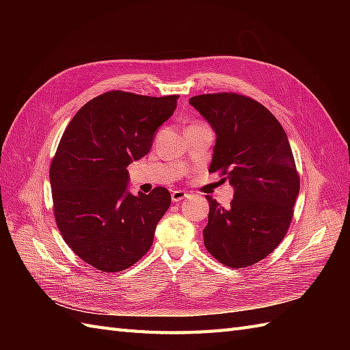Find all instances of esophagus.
<instances>
[{"instance_id": "esophagus-1", "label": "esophagus", "mask_w": 350, "mask_h": 350, "mask_svg": "<svg viewBox=\"0 0 350 350\" xmlns=\"http://www.w3.org/2000/svg\"><path fill=\"white\" fill-rule=\"evenodd\" d=\"M185 197H188V193L183 191V189H175V191H172V194H171V198L174 203H178V201L184 200Z\"/></svg>"}]
</instances>
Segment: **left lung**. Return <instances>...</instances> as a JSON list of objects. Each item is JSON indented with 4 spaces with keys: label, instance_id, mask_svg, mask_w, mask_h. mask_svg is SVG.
<instances>
[{
    "label": "left lung",
    "instance_id": "8db88e82",
    "mask_svg": "<svg viewBox=\"0 0 350 350\" xmlns=\"http://www.w3.org/2000/svg\"><path fill=\"white\" fill-rule=\"evenodd\" d=\"M189 103L216 133L210 172L234 187L228 207L208 200L204 245L219 262L243 269L266 258L284 238L299 194V174L283 126L243 94H198Z\"/></svg>",
    "mask_w": 350,
    "mask_h": 350
}]
</instances>
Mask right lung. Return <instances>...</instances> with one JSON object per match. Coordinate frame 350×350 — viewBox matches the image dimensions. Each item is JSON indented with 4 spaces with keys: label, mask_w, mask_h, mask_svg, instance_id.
<instances>
[{
    "label": "right lung",
    "mask_w": 350,
    "mask_h": 350,
    "mask_svg": "<svg viewBox=\"0 0 350 350\" xmlns=\"http://www.w3.org/2000/svg\"><path fill=\"white\" fill-rule=\"evenodd\" d=\"M178 98L102 93L83 105L61 137L49 167L55 221L67 245L94 269L122 271L152 247L171 194L156 187L133 196L126 166L150 152Z\"/></svg>",
    "instance_id": "add662e5"
}]
</instances>
